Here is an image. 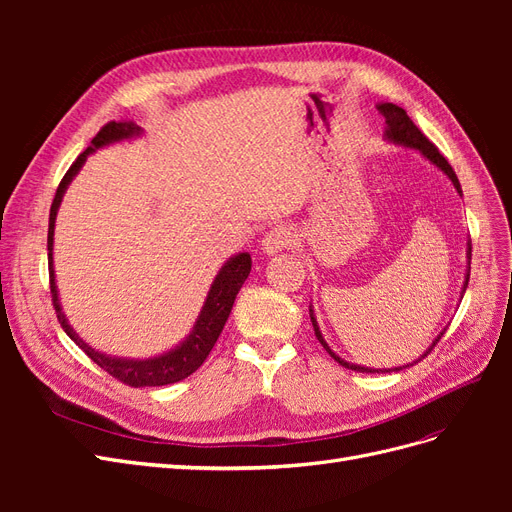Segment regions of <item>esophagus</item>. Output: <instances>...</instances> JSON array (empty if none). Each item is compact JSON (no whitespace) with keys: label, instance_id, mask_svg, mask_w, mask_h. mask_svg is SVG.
I'll use <instances>...</instances> for the list:
<instances>
[{"label":"esophagus","instance_id":"esophagus-1","mask_svg":"<svg viewBox=\"0 0 512 512\" xmlns=\"http://www.w3.org/2000/svg\"><path fill=\"white\" fill-rule=\"evenodd\" d=\"M294 245H297V237H294V232L288 226H275L267 232L265 239H262V250L267 254L290 250Z\"/></svg>","mask_w":512,"mask_h":512}]
</instances>
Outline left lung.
I'll list each match as a JSON object with an SVG mask.
<instances>
[{"mask_svg": "<svg viewBox=\"0 0 512 512\" xmlns=\"http://www.w3.org/2000/svg\"><path fill=\"white\" fill-rule=\"evenodd\" d=\"M378 111H380L382 117L386 119V136H389L393 143H399V145H406V147H412V149L421 151L429 162H433L438 168L444 170V173L448 175V179L453 181L457 192L461 194V185H459V179H457V175H455L453 166L446 162V158L438 151V147L433 145V143L429 141V138L414 126V121L408 117V113L404 111V108L397 106V104L386 102V104H380V106H378ZM468 260H472V241L468 243ZM468 282H470V273L466 275V284H463V292H466ZM309 312H312V309H309ZM312 324H314V331H316L318 342H320L324 348H327V352L333 356V359H335L339 365H344V367L354 369V371H365V374H374V371H378V369H367V367H361V365H350V363H346L344 359H339V356H337L335 352H331V348L327 346V342H324V339H322V335H320V331H318V324H316V320H314V314H312ZM442 335H444V333L438 335V339L431 344V348L440 342ZM431 348H429L425 354H429ZM425 354H423V356H425ZM418 361H421V359H418ZM399 369H401V367H395L393 371H399ZM380 371H382V369H380ZM389 371H391V369H389Z\"/></svg>", "mask_w": 512, "mask_h": 512, "instance_id": "8db88e82", "label": "left lung"}]
</instances>
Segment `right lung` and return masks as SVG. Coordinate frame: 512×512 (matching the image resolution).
<instances>
[{
    "label": "right lung",
    "instance_id": "1",
    "mask_svg": "<svg viewBox=\"0 0 512 512\" xmlns=\"http://www.w3.org/2000/svg\"><path fill=\"white\" fill-rule=\"evenodd\" d=\"M136 134H141V128H138L134 121L123 119V121H108L106 126H102L100 132L91 138V145L74 160V164L68 168V173L64 175V179H61L59 188L55 192L51 215H49V241H46V247H49L51 297H53V307H55L61 329H64L70 335V339H74V344L79 346L98 367H102L106 374H111L115 380L123 384L134 386V389H141V386H164V384L179 382L183 378H188L190 374H194V371L205 363V359L209 356L211 348L215 346V342H218V337L230 316V309L237 299V292L241 290L247 275L252 271V258L250 254L243 252L226 262V265L220 269L218 277H215V282L211 284L207 301L203 305V312H200L190 337L175 350L156 356V359H147V361L113 359V356H106L102 352H96L94 348H89L83 339L70 329V324L66 322V316L59 307L55 271H53V232H55V215L61 203V196H64L72 177L79 173L81 166L85 164L89 153H94L96 149L108 143H117L121 138H130Z\"/></svg>",
    "mask_w": 512,
    "mask_h": 512
}]
</instances>
